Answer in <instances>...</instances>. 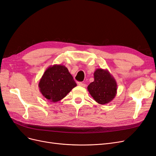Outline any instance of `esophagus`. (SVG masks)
Instances as JSON below:
<instances>
[{
    "label": "esophagus",
    "instance_id": "34e87169",
    "mask_svg": "<svg viewBox=\"0 0 156 156\" xmlns=\"http://www.w3.org/2000/svg\"><path fill=\"white\" fill-rule=\"evenodd\" d=\"M77 84H78V85L80 86V87H86V84H84L83 83H81V82H79Z\"/></svg>",
    "mask_w": 156,
    "mask_h": 156
}]
</instances>
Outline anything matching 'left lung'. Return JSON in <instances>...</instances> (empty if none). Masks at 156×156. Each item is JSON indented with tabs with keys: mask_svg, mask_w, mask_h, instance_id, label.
Here are the masks:
<instances>
[{
	"mask_svg": "<svg viewBox=\"0 0 156 156\" xmlns=\"http://www.w3.org/2000/svg\"><path fill=\"white\" fill-rule=\"evenodd\" d=\"M94 81L88 86L91 96L99 104L105 105L111 102L117 93L115 79L106 69L98 68L94 73Z\"/></svg>",
	"mask_w": 156,
	"mask_h": 156,
	"instance_id": "obj_1",
	"label": "left lung"
}]
</instances>
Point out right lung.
<instances>
[{"instance_id":"right-lung-1","label":"right lung","mask_w":156,"mask_h":156,"mask_svg":"<svg viewBox=\"0 0 156 156\" xmlns=\"http://www.w3.org/2000/svg\"><path fill=\"white\" fill-rule=\"evenodd\" d=\"M77 86L72 75L64 65L55 64L45 70L38 87L42 95L51 102H57Z\"/></svg>"}]
</instances>
